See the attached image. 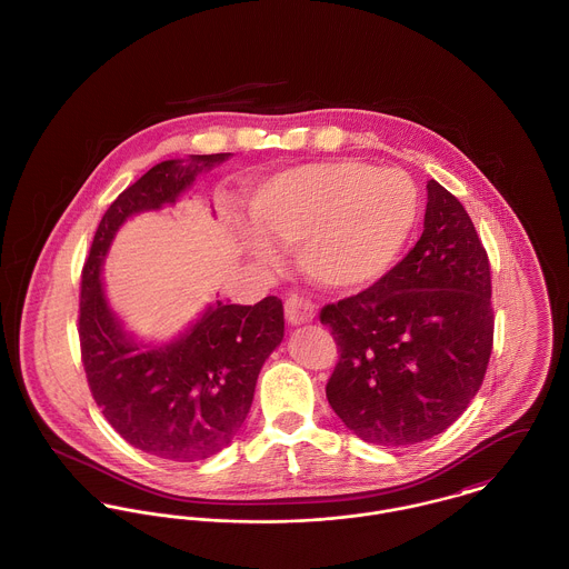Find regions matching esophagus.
Instances as JSON below:
<instances>
[{
	"instance_id": "esophagus-1",
	"label": "esophagus",
	"mask_w": 569,
	"mask_h": 569,
	"mask_svg": "<svg viewBox=\"0 0 569 569\" xmlns=\"http://www.w3.org/2000/svg\"><path fill=\"white\" fill-rule=\"evenodd\" d=\"M315 312L317 307L315 302H310L307 298H300V296H291L287 302H284V317L291 326H300V323H307L315 319Z\"/></svg>"
}]
</instances>
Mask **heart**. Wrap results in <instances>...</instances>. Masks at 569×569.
Masks as SVG:
<instances>
[{"instance_id": "obj_1", "label": "heart", "mask_w": 569, "mask_h": 569, "mask_svg": "<svg viewBox=\"0 0 569 569\" xmlns=\"http://www.w3.org/2000/svg\"><path fill=\"white\" fill-rule=\"evenodd\" d=\"M256 226L241 239L252 257L276 259L273 237L300 246V264L328 289H362L380 280L409 241L419 191L402 169L330 160L264 180L250 200Z\"/></svg>"}]
</instances>
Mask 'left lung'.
Instances as JSON below:
<instances>
[{
	"label": "left lung",
	"mask_w": 569,
	"mask_h": 569,
	"mask_svg": "<svg viewBox=\"0 0 569 569\" xmlns=\"http://www.w3.org/2000/svg\"><path fill=\"white\" fill-rule=\"evenodd\" d=\"M319 321L339 352L326 398L362 441L402 448L452 426L493 348L491 267L463 204L430 180L411 252Z\"/></svg>",
	"instance_id": "left-lung-1"
}]
</instances>
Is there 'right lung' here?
Masks as SVG:
<instances>
[{"label": "right lung", "instance_id": "obj_1", "mask_svg": "<svg viewBox=\"0 0 569 569\" xmlns=\"http://www.w3.org/2000/svg\"><path fill=\"white\" fill-rule=\"evenodd\" d=\"M228 154L164 160L130 184L103 212L80 284V355L89 389L108 423L137 450L193 463L232 443L250 413L264 359L284 337L282 300L221 305L178 341L141 348L108 309L100 269L119 226L134 212L173 204L196 173Z\"/></svg>", "mask_w": 569, "mask_h": 569}]
</instances>
